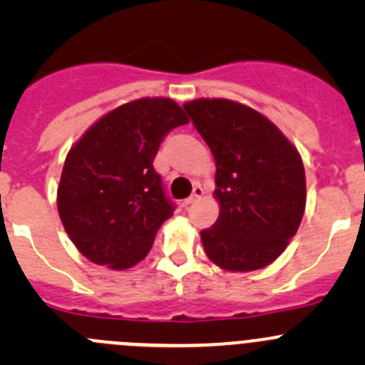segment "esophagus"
I'll return each instance as SVG.
<instances>
[{"mask_svg":"<svg viewBox=\"0 0 365 365\" xmlns=\"http://www.w3.org/2000/svg\"><path fill=\"white\" fill-rule=\"evenodd\" d=\"M203 194H205V190H203V187H201V185H196V187H194V190H192V194H190V196L189 197H187V200L185 201H183V205H192V203H196V201L197 200H200V197L201 196H203Z\"/></svg>","mask_w":365,"mask_h":365,"instance_id":"esophagus-1","label":"esophagus"}]
</instances>
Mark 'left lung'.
<instances>
[{"instance_id":"obj_1","label":"left lung","mask_w":365,"mask_h":365,"mask_svg":"<svg viewBox=\"0 0 365 365\" xmlns=\"http://www.w3.org/2000/svg\"><path fill=\"white\" fill-rule=\"evenodd\" d=\"M215 159L219 219L201 231L206 256L230 272L277 259L305 210L300 155L270 120L224 98L183 106Z\"/></svg>"}]
</instances>
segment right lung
Masks as SVG:
<instances>
[{"mask_svg":"<svg viewBox=\"0 0 365 365\" xmlns=\"http://www.w3.org/2000/svg\"><path fill=\"white\" fill-rule=\"evenodd\" d=\"M187 121L169 98H139L102 116L70 150L58 212L83 256L123 270L150 252L175 212L153 160L165 135Z\"/></svg>","mask_w":365,"mask_h":365,"instance_id":"right-lung-1","label":"right lung"}]
</instances>
